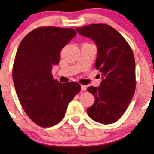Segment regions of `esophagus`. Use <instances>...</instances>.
<instances>
[{
  "label": "esophagus",
  "instance_id": "esophagus-1",
  "mask_svg": "<svg viewBox=\"0 0 154 154\" xmlns=\"http://www.w3.org/2000/svg\"><path fill=\"white\" fill-rule=\"evenodd\" d=\"M81 90H83V91H85L86 89H87V88H86V86H85V85H82L81 86Z\"/></svg>",
  "mask_w": 154,
  "mask_h": 154
}]
</instances>
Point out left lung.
Here are the masks:
<instances>
[{"instance_id": "8db88e82", "label": "left lung", "mask_w": 154, "mask_h": 154, "mask_svg": "<svg viewBox=\"0 0 154 154\" xmlns=\"http://www.w3.org/2000/svg\"><path fill=\"white\" fill-rule=\"evenodd\" d=\"M75 30L95 43V68L102 77L100 87L88 88L95 99L87 109L88 114L98 123H115L127 109L135 90L133 52L125 39L107 24H93Z\"/></svg>"}]
</instances>
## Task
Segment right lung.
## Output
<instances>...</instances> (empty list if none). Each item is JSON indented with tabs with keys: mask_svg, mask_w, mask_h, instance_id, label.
I'll use <instances>...</instances> for the list:
<instances>
[{
	"mask_svg": "<svg viewBox=\"0 0 154 154\" xmlns=\"http://www.w3.org/2000/svg\"><path fill=\"white\" fill-rule=\"evenodd\" d=\"M75 35L72 29L41 27L29 33L17 51L12 69L17 94L28 116L43 128L60 123L81 90L78 83H60L51 74L61 50Z\"/></svg>",
	"mask_w": 154,
	"mask_h": 154,
	"instance_id": "1",
	"label": "right lung"
}]
</instances>
